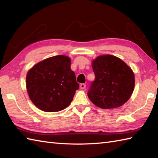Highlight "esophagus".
Masks as SVG:
<instances>
[{"mask_svg": "<svg viewBox=\"0 0 158 158\" xmlns=\"http://www.w3.org/2000/svg\"><path fill=\"white\" fill-rule=\"evenodd\" d=\"M80 88L82 89H85V88H86V85H85V84H80Z\"/></svg>", "mask_w": 158, "mask_h": 158, "instance_id": "obj_1", "label": "esophagus"}]
</instances>
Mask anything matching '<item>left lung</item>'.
I'll return each mask as SVG.
<instances>
[{
  "instance_id": "left-lung-1",
  "label": "left lung",
  "mask_w": 158,
  "mask_h": 158,
  "mask_svg": "<svg viewBox=\"0 0 158 158\" xmlns=\"http://www.w3.org/2000/svg\"><path fill=\"white\" fill-rule=\"evenodd\" d=\"M95 79L88 91L93 104L104 109L120 107L132 94L135 79L132 70L119 58L107 54L92 62Z\"/></svg>"
}]
</instances>
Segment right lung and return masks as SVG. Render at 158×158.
<instances>
[{"instance_id": "right-lung-1", "label": "right lung", "mask_w": 158, "mask_h": 158, "mask_svg": "<svg viewBox=\"0 0 158 158\" xmlns=\"http://www.w3.org/2000/svg\"><path fill=\"white\" fill-rule=\"evenodd\" d=\"M68 56L58 55L37 63L28 71L26 85L33 104L45 112H58L68 106L79 88Z\"/></svg>"}]
</instances>
